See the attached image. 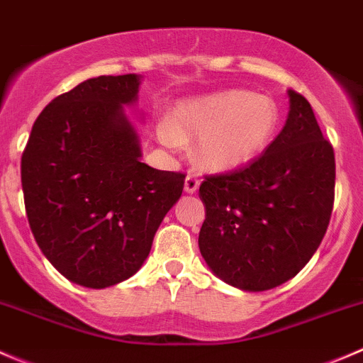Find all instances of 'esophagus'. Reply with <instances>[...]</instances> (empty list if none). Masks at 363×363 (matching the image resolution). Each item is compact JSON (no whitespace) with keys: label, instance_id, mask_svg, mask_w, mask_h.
<instances>
[{"label":"esophagus","instance_id":"esophagus-1","mask_svg":"<svg viewBox=\"0 0 363 363\" xmlns=\"http://www.w3.org/2000/svg\"><path fill=\"white\" fill-rule=\"evenodd\" d=\"M197 186H199V180L194 177H186L185 178V192L186 194H194L197 190Z\"/></svg>","mask_w":363,"mask_h":363}]
</instances>
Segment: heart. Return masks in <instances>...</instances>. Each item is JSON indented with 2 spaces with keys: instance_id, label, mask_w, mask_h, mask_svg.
<instances>
[{
  "instance_id": "b5f03b06",
  "label": "heart",
  "mask_w": 363,
  "mask_h": 363,
  "mask_svg": "<svg viewBox=\"0 0 363 363\" xmlns=\"http://www.w3.org/2000/svg\"><path fill=\"white\" fill-rule=\"evenodd\" d=\"M281 113L274 99L247 89H224L180 102L173 120L160 121L157 138L169 150L197 139L194 157L211 173L238 169L274 141Z\"/></svg>"
}]
</instances>
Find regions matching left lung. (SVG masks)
I'll return each mask as SVG.
<instances>
[{
  "instance_id": "1",
  "label": "left lung",
  "mask_w": 363,
  "mask_h": 363,
  "mask_svg": "<svg viewBox=\"0 0 363 363\" xmlns=\"http://www.w3.org/2000/svg\"><path fill=\"white\" fill-rule=\"evenodd\" d=\"M289 113L263 155L235 173L208 177L199 250L211 274L242 291L295 277L318 250L333 206L335 157L311 104L288 89Z\"/></svg>"
}]
</instances>
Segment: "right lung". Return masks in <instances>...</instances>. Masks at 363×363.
Instances as JSON below:
<instances>
[{"mask_svg":"<svg viewBox=\"0 0 363 363\" xmlns=\"http://www.w3.org/2000/svg\"><path fill=\"white\" fill-rule=\"evenodd\" d=\"M138 74L100 75L56 96L31 128L21 159L28 222L49 263L74 284L127 281L152 250L185 174L141 162Z\"/></svg>","mask_w":363,"mask_h":363,"instance_id":"obj_1","label":"right lung"}]
</instances>
